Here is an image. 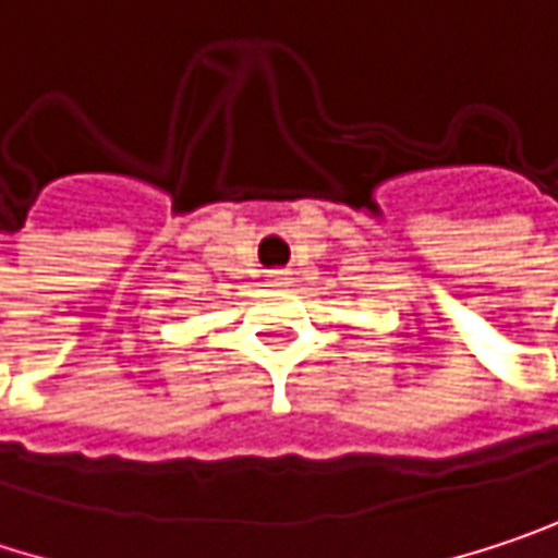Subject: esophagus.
Wrapping results in <instances>:
<instances>
[{
	"mask_svg": "<svg viewBox=\"0 0 558 558\" xmlns=\"http://www.w3.org/2000/svg\"><path fill=\"white\" fill-rule=\"evenodd\" d=\"M287 271H271V283H287Z\"/></svg>",
	"mask_w": 558,
	"mask_h": 558,
	"instance_id": "1",
	"label": "esophagus"
}]
</instances>
